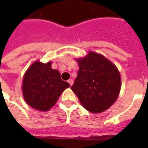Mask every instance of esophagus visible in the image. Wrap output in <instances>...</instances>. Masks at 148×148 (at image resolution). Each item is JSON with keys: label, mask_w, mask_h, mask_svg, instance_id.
Here are the masks:
<instances>
[{"label": "esophagus", "mask_w": 148, "mask_h": 148, "mask_svg": "<svg viewBox=\"0 0 148 148\" xmlns=\"http://www.w3.org/2000/svg\"><path fill=\"white\" fill-rule=\"evenodd\" d=\"M67 82L70 84V85H71V86L73 85V84H74V81H73L72 79H69V80L67 81Z\"/></svg>", "instance_id": "1"}]
</instances>
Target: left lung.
<instances>
[{"mask_svg":"<svg viewBox=\"0 0 148 148\" xmlns=\"http://www.w3.org/2000/svg\"><path fill=\"white\" fill-rule=\"evenodd\" d=\"M76 60L79 71L71 90L88 111L108 110L117 99L121 88L117 67L104 56L93 51Z\"/></svg>","mask_w":148,"mask_h":148,"instance_id":"1","label":"left lung"}]
</instances>
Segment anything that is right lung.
Wrapping results in <instances>:
<instances>
[{"mask_svg":"<svg viewBox=\"0 0 148 148\" xmlns=\"http://www.w3.org/2000/svg\"><path fill=\"white\" fill-rule=\"evenodd\" d=\"M52 62L36 60L24 73L22 92L25 102L34 109L47 111L58 101L67 82L60 78V72L51 68Z\"/></svg>","mask_w":148,"mask_h":148,"instance_id":"obj_1","label":"right lung"}]
</instances>
